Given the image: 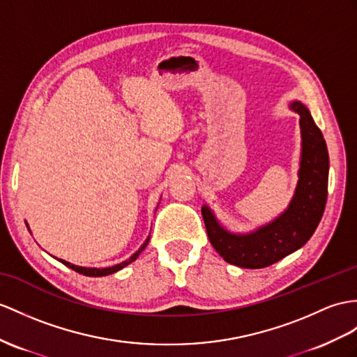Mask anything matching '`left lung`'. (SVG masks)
I'll return each instance as SVG.
<instances>
[{"mask_svg": "<svg viewBox=\"0 0 357 357\" xmlns=\"http://www.w3.org/2000/svg\"><path fill=\"white\" fill-rule=\"evenodd\" d=\"M300 115L301 162L298 183L288 208L251 233L225 230L207 206L202 207L207 236L225 262L241 268H265L301 248L323 218L327 202L328 151L321 130L300 101L291 102Z\"/></svg>", "mask_w": 357, "mask_h": 357, "instance_id": "left-lung-1", "label": "left lung"}]
</instances>
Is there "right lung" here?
I'll use <instances>...</instances> for the list:
<instances>
[{
    "label": "right lung",
    "mask_w": 357,
    "mask_h": 357,
    "mask_svg": "<svg viewBox=\"0 0 357 357\" xmlns=\"http://www.w3.org/2000/svg\"><path fill=\"white\" fill-rule=\"evenodd\" d=\"M27 227H29V225H27ZM149 241H150V236L145 239V242L141 245V248H139L132 257H128L127 260H124V262H121V264H118V265H113V266H109V268H86V266H77V265H74V264H69V262H66V260H63V259H59V260H60V262H62L63 265H66L68 268L74 269V271H77L78 274H83V275H88V277H102V275H109V274L116 273V271H119V269H123L124 266H127V265H130L132 262H135V260L137 259V256L142 253V251L145 250L146 245H149Z\"/></svg>",
    "instance_id": "obj_1"
}]
</instances>
